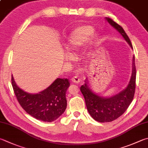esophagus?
Returning <instances> with one entry per match:
<instances>
[{
    "label": "esophagus",
    "mask_w": 148,
    "mask_h": 148,
    "mask_svg": "<svg viewBox=\"0 0 148 148\" xmlns=\"http://www.w3.org/2000/svg\"><path fill=\"white\" fill-rule=\"evenodd\" d=\"M71 81H72V82H73L75 84H78L80 82V79L79 77L75 76L71 79Z\"/></svg>",
    "instance_id": "1"
}]
</instances>
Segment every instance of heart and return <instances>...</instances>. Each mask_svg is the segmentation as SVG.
I'll use <instances>...</instances> for the list:
<instances>
[{
    "instance_id": "obj_1",
    "label": "heart",
    "mask_w": 148,
    "mask_h": 148,
    "mask_svg": "<svg viewBox=\"0 0 148 148\" xmlns=\"http://www.w3.org/2000/svg\"><path fill=\"white\" fill-rule=\"evenodd\" d=\"M93 26L89 25L79 26L72 32L68 38L66 48L69 51H77L86 42L93 44L99 38V35L95 33Z\"/></svg>"
}]
</instances>
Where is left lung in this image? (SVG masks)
Listing matches in <instances>:
<instances>
[{"label": "left lung", "instance_id": "8db88e82", "mask_svg": "<svg viewBox=\"0 0 148 148\" xmlns=\"http://www.w3.org/2000/svg\"><path fill=\"white\" fill-rule=\"evenodd\" d=\"M105 18L122 35L133 49L132 44L124 29L112 19L108 17ZM135 82L136 69L134 55L133 56L132 74L130 82L127 87L117 94L109 97L100 96L92 91L86 79L84 84L80 87V91L84 97L87 110L91 117L99 122H109L121 116L126 111L134 97Z\"/></svg>", "mask_w": 148, "mask_h": 148}]
</instances>
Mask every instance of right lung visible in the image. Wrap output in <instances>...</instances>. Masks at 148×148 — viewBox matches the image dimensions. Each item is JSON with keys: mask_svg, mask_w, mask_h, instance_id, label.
Instances as JSON below:
<instances>
[{"mask_svg": "<svg viewBox=\"0 0 148 148\" xmlns=\"http://www.w3.org/2000/svg\"><path fill=\"white\" fill-rule=\"evenodd\" d=\"M12 84L19 104L26 112L39 121L51 122L64 112L67 106L66 93L69 86L68 79H57L49 87L38 93H29Z\"/></svg>", "mask_w": 148, "mask_h": 148, "instance_id": "obj_1", "label": "right lung"}]
</instances>
